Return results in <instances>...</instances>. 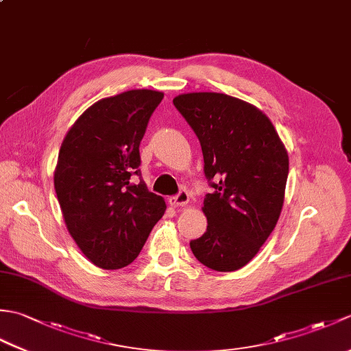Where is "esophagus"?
<instances>
[{
    "label": "esophagus",
    "mask_w": 351,
    "mask_h": 351,
    "mask_svg": "<svg viewBox=\"0 0 351 351\" xmlns=\"http://www.w3.org/2000/svg\"><path fill=\"white\" fill-rule=\"evenodd\" d=\"M189 200H190V196H189L187 190H181L176 196L169 199V204L171 206H184V205L189 204Z\"/></svg>",
    "instance_id": "esophagus-1"
}]
</instances>
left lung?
<instances>
[{"label": "left lung", "mask_w": 351, "mask_h": 351, "mask_svg": "<svg viewBox=\"0 0 351 351\" xmlns=\"http://www.w3.org/2000/svg\"><path fill=\"white\" fill-rule=\"evenodd\" d=\"M173 106L195 131L214 189L204 200L206 232L190 241L199 263L235 271L259 252L283 206L288 154L270 119L234 96L196 92Z\"/></svg>", "instance_id": "obj_1"}]
</instances>
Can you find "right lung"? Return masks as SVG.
<instances>
[{
    "mask_svg": "<svg viewBox=\"0 0 351 351\" xmlns=\"http://www.w3.org/2000/svg\"><path fill=\"white\" fill-rule=\"evenodd\" d=\"M162 92L128 90L95 102L66 134L54 187L71 237L106 270L138 256L166 202L140 175L138 146Z\"/></svg>",
    "mask_w": 351,
    "mask_h": 351,
    "instance_id": "1",
    "label": "right lung"
}]
</instances>
